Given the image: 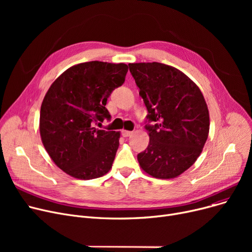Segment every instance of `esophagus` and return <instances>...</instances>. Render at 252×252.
<instances>
[{"instance_id": "1", "label": "esophagus", "mask_w": 252, "mask_h": 252, "mask_svg": "<svg viewBox=\"0 0 252 252\" xmlns=\"http://www.w3.org/2000/svg\"><path fill=\"white\" fill-rule=\"evenodd\" d=\"M122 134H123V136H124V137H129L131 134H133V131H130V130H126V129H124V130L122 131Z\"/></svg>"}]
</instances>
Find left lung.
Returning a JSON list of instances; mask_svg holds the SVG:
<instances>
[{"label":"left lung","mask_w":252,"mask_h":252,"mask_svg":"<svg viewBox=\"0 0 252 252\" xmlns=\"http://www.w3.org/2000/svg\"><path fill=\"white\" fill-rule=\"evenodd\" d=\"M129 71L146 105L150 137L138 154L145 173L174 179L194 164L209 131V112L200 89L181 70L163 63H129Z\"/></svg>","instance_id":"8db88e82"}]
</instances>
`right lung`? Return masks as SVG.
I'll return each mask as SVG.
<instances>
[{
  "mask_svg": "<svg viewBox=\"0 0 252 252\" xmlns=\"http://www.w3.org/2000/svg\"><path fill=\"white\" fill-rule=\"evenodd\" d=\"M125 63L90 61L66 69L51 85L39 113V134L51 159L67 175L92 180L110 170L121 131L95 127L110 118L106 103L125 83Z\"/></svg>",
  "mask_w": 252,
  "mask_h": 252,
  "instance_id": "right-lung-1",
  "label": "right lung"
}]
</instances>
